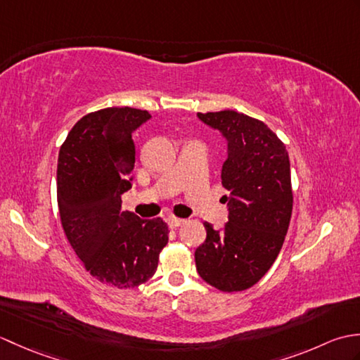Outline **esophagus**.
Instances as JSON below:
<instances>
[{"label":"esophagus","mask_w":360,"mask_h":360,"mask_svg":"<svg viewBox=\"0 0 360 360\" xmlns=\"http://www.w3.org/2000/svg\"><path fill=\"white\" fill-rule=\"evenodd\" d=\"M184 223H186L184 218H178V217H170V218H168V224H170L172 229L179 227V226H182Z\"/></svg>","instance_id":"1"}]
</instances>
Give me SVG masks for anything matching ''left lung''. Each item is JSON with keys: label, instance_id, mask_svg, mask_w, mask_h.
Returning <instances> with one entry per match:
<instances>
[{"label": "left lung", "instance_id": "left-lung-1", "mask_svg": "<svg viewBox=\"0 0 360 360\" xmlns=\"http://www.w3.org/2000/svg\"><path fill=\"white\" fill-rule=\"evenodd\" d=\"M229 143L221 172L229 221L195 252L200 277L223 292L249 289L277 259L292 215L290 165L285 143L264 122L224 110L198 112Z\"/></svg>", "mask_w": 360, "mask_h": 360}]
</instances>
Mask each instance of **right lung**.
Masks as SVG:
<instances>
[{"instance_id":"add662e5","label":"right lung","mask_w":360,"mask_h":360,"mask_svg":"<svg viewBox=\"0 0 360 360\" xmlns=\"http://www.w3.org/2000/svg\"><path fill=\"white\" fill-rule=\"evenodd\" d=\"M148 119V111L129 106L89 112L58 153L57 201L66 238L94 278L117 289L155 275L170 232L160 218L122 210L136 162L133 131Z\"/></svg>"}]
</instances>
